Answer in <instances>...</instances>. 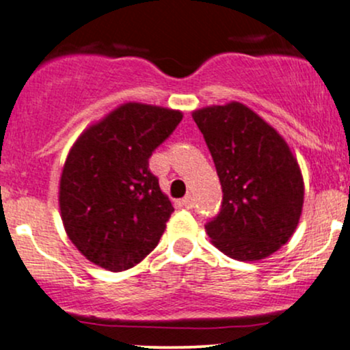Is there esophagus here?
Returning <instances> with one entry per match:
<instances>
[{
    "instance_id": "1",
    "label": "esophagus",
    "mask_w": 350,
    "mask_h": 350,
    "mask_svg": "<svg viewBox=\"0 0 350 350\" xmlns=\"http://www.w3.org/2000/svg\"><path fill=\"white\" fill-rule=\"evenodd\" d=\"M180 204L186 208H192V206H194V199H192L191 196H186V198L180 200Z\"/></svg>"
}]
</instances>
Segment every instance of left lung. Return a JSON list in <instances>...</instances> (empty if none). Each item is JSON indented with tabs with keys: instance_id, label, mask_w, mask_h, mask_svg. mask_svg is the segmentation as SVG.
<instances>
[{
	"instance_id": "obj_1",
	"label": "left lung",
	"mask_w": 350,
	"mask_h": 350,
	"mask_svg": "<svg viewBox=\"0 0 350 350\" xmlns=\"http://www.w3.org/2000/svg\"><path fill=\"white\" fill-rule=\"evenodd\" d=\"M222 184V208L207 222L211 242L239 262H256L298 227L304 180L295 154L271 124L240 102L192 111Z\"/></svg>"
}]
</instances>
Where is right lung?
I'll return each instance as SVG.
<instances>
[{
  "mask_svg": "<svg viewBox=\"0 0 350 350\" xmlns=\"http://www.w3.org/2000/svg\"><path fill=\"white\" fill-rule=\"evenodd\" d=\"M180 120L179 110L128 102L72 144L59 183L60 219L88 262L123 271L158 245L174 207L148 159Z\"/></svg>",
  "mask_w": 350,
  "mask_h": 350,
  "instance_id": "add662e5",
  "label": "right lung"
}]
</instances>
